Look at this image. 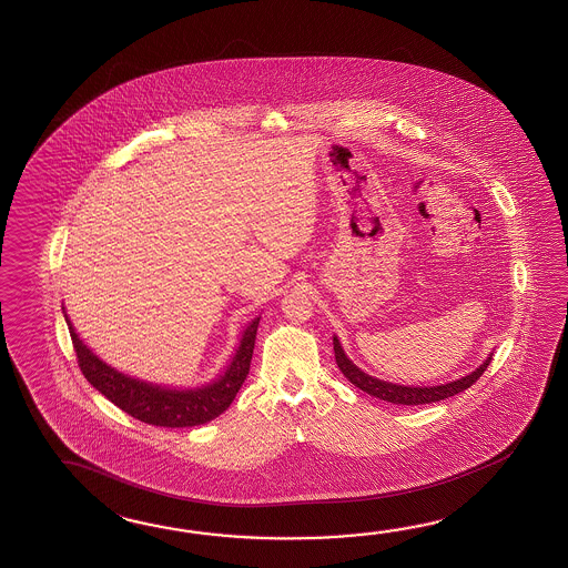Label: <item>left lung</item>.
<instances>
[{"label": "left lung", "mask_w": 568, "mask_h": 568, "mask_svg": "<svg viewBox=\"0 0 568 568\" xmlns=\"http://www.w3.org/2000/svg\"><path fill=\"white\" fill-rule=\"evenodd\" d=\"M333 349H335L338 369L343 372V375L349 379L353 386L359 387L365 394H369L374 398L392 402V404H402V406L433 404V402H440V399L457 396L460 392H465L467 387H471L481 377L483 372L487 369V365L491 363V357H494V353H489L487 359L477 369H473L471 374L463 375L459 379H453L448 384H440V386H402V384H392V382H384L379 377L365 374L363 369H359L347 357V353L341 347V341H338L337 335H333Z\"/></svg>", "instance_id": "left-lung-1"}]
</instances>
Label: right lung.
<instances>
[{
  "mask_svg": "<svg viewBox=\"0 0 568 568\" xmlns=\"http://www.w3.org/2000/svg\"><path fill=\"white\" fill-rule=\"evenodd\" d=\"M62 314L69 325L79 367L85 375L87 382L133 418L152 426H166V428L199 426L217 418L219 414L230 408L231 402L237 396L240 387L250 374L255 335L262 318V316H255L243 328L242 337L231 355L227 367L215 379L196 387H172L132 377L115 369L108 362H103L95 351L79 337L64 306H62Z\"/></svg>",
  "mask_w": 568,
  "mask_h": 568,
  "instance_id": "right-lung-1",
  "label": "right lung"
}]
</instances>
